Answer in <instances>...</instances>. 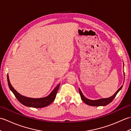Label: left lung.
<instances>
[{
    "mask_svg": "<svg viewBox=\"0 0 131 131\" xmlns=\"http://www.w3.org/2000/svg\"><path fill=\"white\" fill-rule=\"evenodd\" d=\"M122 87H123V85H122L121 87L118 89L117 91H116L112 96L108 97V98L100 99L94 100H90L87 98H86V97L83 95V93L82 92V91L80 90L79 88V92L80 95V97H81L82 100H83V101L85 103V104L90 106H106L108 105V104H110V102H112L113 100H114V99L115 97L116 94H117V93L119 92V91L121 90Z\"/></svg>",
    "mask_w": 131,
    "mask_h": 131,
    "instance_id": "8db88e82",
    "label": "left lung"
}]
</instances>
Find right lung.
I'll return each instance as SVG.
<instances>
[{"label": "right lung", "mask_w": 131, "mask_h": 131, "mask_svg": "<svg viewBox=\"0 0 131 131\" xmlns=\"http://www.w3.org/2000/svg\"><path fill=\"white\" fill-rule=\"evenodd\" d=\"M7 80L9 89L10 91L12 92L13 93L15 94V97H16L17 99L18 100V101L21 103L23 105L26 106L34 108H42L46 107L47 106L51 104L54 100L56 96L57 91L58 90V88H59L60 85V83H59V84L54 88V90L51 92V93H50L48 96L42 97V98L34 99L25 97L17 92L16 90H15V88L12 87V85H11L9 81L8 74L7 75Z\"/></svg>", "instance_id": "add662e5"}]
</instances>
